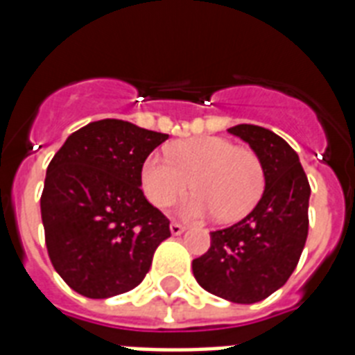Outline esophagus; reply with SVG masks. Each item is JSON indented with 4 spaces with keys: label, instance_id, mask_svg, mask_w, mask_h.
Here are the masks:
<instances>
[{
    "label": "esophagus",
    "instance_id": "esophagus-1",
    "mask_svg": "<svg viewBox=\"0 0 355 355\" xmlns=\"http://www.w3.org/2000/svg\"><path fill=\"white\" fill-rule=\"evenodd\" d=\"M169 228H171L173 236H180V234L186 230V227H184V225H180V223H177V221H173L171 227H169Z\"/></svg>",
    "mask_w": 355,
    "mask_h": 355
}]
</instances>
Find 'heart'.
Wrapping results in <instances>:
<instances>
[{"mask_svg": "<svg viewBox=\"0 0 355 355\" xmlns=\"http://www.w3.org/2000/svg\"><path fill=\"white\" fill-rule=\"evenodd\" d=\"M167 157L149 155L141 166V188L158 208L171 206L191 180L195 193L182 205V216L202 219L216 214L219 221L234 223L248 216L263 195L261 158L227 138L182 139L167 149Z\"/></svg>", "mask_w": 355, "mask_h": 355, "instance_id": "b5f03b06", "label": "heart"}]
</instances>
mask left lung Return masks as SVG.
I'll list each match as a JSON object with an SVG mask.
<instances>
[{
  "label": "left lung",
  "mask_w": 355,
  "mask_h": 355,
  "mask_svg": "<svg viewBox=\"0 0 355 355\" xmlns=\"http://www.w3.org/2000/svg\"><path fill=\"white\" fill-rule=\"evenodd\" d=\"M261 158L265 189L250 214L232 227L210 232L211 243L193 259L199 286L236 304H254L280 289L297 267L308 237V177L286 139L258 125H236Z\"/></svg>",
  "instance_id": "1"
}]
</instances>
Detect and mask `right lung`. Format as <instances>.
Wrapping results in <instances>:
<instances>
[{
  "mask_svg": "<svg viewBox=\"0 0 355 355\" xmlns=\"http://www.w3.org/2000/svg\"><path fill=\"white\" fill-rule=\"evenodd\" d=\"M167 138L101 119L68 136L49 162L40 197L47 254L83 297L110 298L139 286L171 236L169 219L139 188L145 158Z\"/></svg>",
  "mask_w": 355,
  "mask_h": 355,
  "instance_id": "obj_1",
  "label": "right lung"
}]
</instances>
